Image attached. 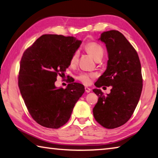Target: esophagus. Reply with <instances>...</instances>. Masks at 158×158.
Listing matches in <instances>:
<instances>
[{
    "mask_svg": "<svg viewBox=\"0 0 158 158\" xmlns=\"http://www.w3.org/2000/svg\"><path fill=\"white\" fill-rule=\"evenodd\" d=\"M85 92H86L87 93H89V92H91V89H90V88L87 87H85Z\"/></svg>",
    "mask_w": 158,
    "mask_h": 158,
    "instance_id": "esophagus-1",
    "label": "esophagus"
}]
</instances>
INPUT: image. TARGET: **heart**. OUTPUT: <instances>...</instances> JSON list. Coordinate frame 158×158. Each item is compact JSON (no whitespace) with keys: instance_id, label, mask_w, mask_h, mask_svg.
Listing matches in <instances>:
<instances>
[{"instance_id":"obj_1","label":"heart","mask_w":158,"mask_h":158,"mask_svg":"<svg viewBox=\"0 0 158 158\" xmlns=\"http://www.w3.org/2000/svg\"><path fill=\"white\" fill-rule=\"evenodd\" d=\"M85 49L91 56H92L95 60L98 61L103 57L104 55V50L100 44L94 42V41H90L88 42L85 46ZM79 58V52L75 51L73 55H71L70 59L71 65H76L77 63ZM95 74L92 73H81L77 75L76 79L84 85H88L91 83L92 80L94 78Z\"/></svg>"}]
</instances>
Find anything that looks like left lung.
Listing matches in <instances>:
<instances>
[{
    "label": "left lung",
    "mask_w": 158,
    "mask_h": 158,
    "mask_svg": "<svg viewBox=\"0 0 158 158\" xmlns=\"http://www.w3.org/2000/svg\"><path fill=\"white\" fill-rule=\"evenodd\" d=\"M100 40L106 44L109 60L106 71L94 85L112 89L107 96L101 89L93 90L98 96L93 114L102 126L113 129L125 124L136 108L143 87L142 69L136 50L122 33L104 32Z\"/></svg>",
    "instance_id": "1"
}]
</instances>
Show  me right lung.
<instances>
[{"label": "right lung", "instance_id": "1", "mask_svg": "<svg viewBox=\"0 0 158 158\" xmlns=\"http://www.w3.org/2000/svg\"><path fill=\"white\" fill-rule=\"evenodd\" d=\"M81 44L73 37L44 35L23 52L19 87L30 114L41 126L56 129L64 125L85 92L83 85L71 79L66 89L55 85Z\"/></svg>", "mask_w": 158, "mask_h": 158}]
</instances>
